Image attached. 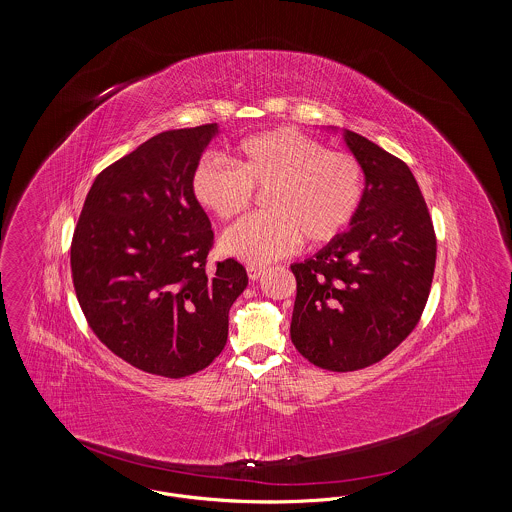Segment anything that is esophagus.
Returning <instances> with one entry per match:
<instances>
[{
    "label": "esophagus",
    "mask_w": 512,
    "mask_h": 512,
    "mask_svg": "<svg viewBox=\"0 0 512 512\" xmlns=\"http://www.w3.org/2000/svg\"><path fill=\"white\" fill-rule=\"evenodd\" d=\"M263 272H265V268L257 267V265H249V267H247V276H249V280H253V282L259 280Z\"/></svg>",
    "instance_id": "1"
}]
</instances>
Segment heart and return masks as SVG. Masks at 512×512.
<instances>
[{
	"mask_svg": "<svg viewBox=\"0 0 512 512\" xmlns=\"http://www.w3.org/2000/svg\"><path fill=\"white\" fill-rule=\"evenodd\" d=\"M234 167L205 157L192 174L195 201L220 220L240 217L265 192L268 213L234 224L220 240L226 255L267 265L301 244H330L353 224L365 199V171L347 151L326 149L293 128L242 140Z\"/></svg>",
	"mask_w": 512,
	"mask_h": 512,
	"instance_id": "heart-1",
	"label": "heart"
}]
</instances>
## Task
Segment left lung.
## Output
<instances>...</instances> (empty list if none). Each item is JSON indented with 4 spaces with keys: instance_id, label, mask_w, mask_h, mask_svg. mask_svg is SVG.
<instances>
[{
    "instance_id": "obj_1",
    "label": "left lung",
    "mask_w": 512,
    "mask_h": 512,
    "mask_svg": "<svg viewBox=\"0 0 512 512\" xmlns=\"http://www.w3.org/2000/svg\"><path fill=\"white\" fill-rule=\"evenodd\" d=\"M365 171V199L351 228L305 263L297 282L292 336L313 365L351 372L382 361L426 307L436 232L413 172L395 155L345 132Z\"/></svg>"
}]
</instances>
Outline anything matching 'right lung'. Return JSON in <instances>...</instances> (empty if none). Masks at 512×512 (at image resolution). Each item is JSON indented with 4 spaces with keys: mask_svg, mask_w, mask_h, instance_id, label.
<instances>
[{
    "mask_svg": "<svg viewBox=\"0 0 512 512\" xmlns=\"http://www.w3.org/2000/svg\"><path fill=\"white\" fill-rule=\"evenodd\" d=\"M217 124L167 130L99 172L74 226L71 272L88 326L122 361L163 378L211 365L247 286L236 259L207 270L215 234L192 174Z\"/></svg>",
    "mask_w": 512,
    "mask_h": 512,
    "instance_id": "1",
    "label": "right lung"
}]
</instances>
